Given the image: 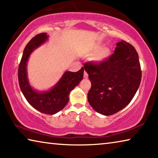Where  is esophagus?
I'll return each instance as SVG.
<instances>
[{
  "mask_svg": "<svg viewBox=\"0 0 158 158\" xmlns=\"http://www.w3.org/2000/svg\"><path fill=\"white\" fill-rule=\"evenodd\" d=\"M84 77L85 78H87L88 77V74H87V73L86 71H84Z\"/></svg>",
  "mask_w": 158,
  "mask_h": 158,
  "instance_id": "obj_1",
  "label": "esophagus"
}]
</instances>
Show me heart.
<instances>
[{
    "instance_id": "obj_1",
    "label": "heart",
    "mask_w": 158,
    "mask_h": 158,
    "mask_svg": "<svg viewBox=\"0 0 158 158\" xmlns=\"http://www.w3.org/2000/svg\"><path fill=\"white\" fill-rule=\"evenodd\" d=\"M110 55V51L108 50V49L107 48H104L103 50H101L100 52L98 54V55L95 56L94 59L97 61H103L104 59H106L108 56Z\"/></svg>"
}]
</instances>
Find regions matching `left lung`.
I'll use <instances>...</instances> for the list:
<instances>
[{"label":"left lung","mask_w":158,"mask_h":158,"mask_svg":"<svg viewBox=\"0 0 158 158\" xmlns=\"http://www.w3.org/2000/svg\"><path fill=\"white\" fill-rule=\"evenodd\" d=\"M84 68L92 83L88 102L102 115H110L123 109L140 85L141 70L138 53L126 41L118 43L114 53L104 61L86 62Z\"/></svg>","instance_id":"left-lung-1"}]
</instances>
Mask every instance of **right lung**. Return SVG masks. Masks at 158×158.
<instances>
[{
  "instance_id": "add662e5",
  "label": "right lung",
  "mask_w": 158,
  "mask_h": 158,
  "mask_svg": "<svg viewBox=\"0 0 158 158\" xmlns=\"http://www.w3.org/2000/svg\"><path fill=\"white\" fill-rule=\"evenodd\" d=\"M46 33L34 36L23 52L18 69V81L20 89L28 103L35 109L45 114L54 115L63 109L69 102V95L83 78L85 68L77 72L66 71L59 82L51 89L38 92L33 89L28 81L27 66L31 53L48 39Z\"/></svg>"
}]
</instances>
